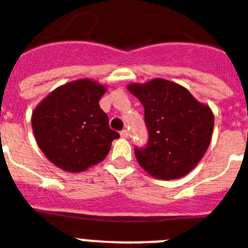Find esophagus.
I'll return each mask as SVG.
<instances>
[{
  "instance_id": "esophagus-1",
  "label": "esophagus",
  "mask_w": 248,
  "mask_h": 248,
  "mask_svg": "<svg viewBox=\"0 0 248 248\" xmlns=\"http://www.w3.org/2000/svg\"><path fill=\"white\" fill-rule=\"evenodd\" d=\"M120 135H121V138H124V139L128 138V131L127 130H122L120 132Z\"/></svg>"
}]
</instances>
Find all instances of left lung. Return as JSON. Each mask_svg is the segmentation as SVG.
<instances>
[{"label":"left lung","instance_id":"1","mask_svg":"<svg viewBox=\"0 0 248 248\" xmlns=\"http://www.w3.org/2000/svg\"><path fill=\"white\" fill-rule=\"evenodd\" d=\"M145 109L149 140L135 148L139 164L159 180H177L191 172L209 148L214 114L188 90L176 82L154 78L130 84Z\"/></svg>","mask_w":248,"mask_h":248}]
</instances>
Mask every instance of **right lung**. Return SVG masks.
<instances>
[{
    "label": "right lung",
    "instance_id": "1",
    "mask_svg": "<svg viewBox=\"0 0 248 248\" xmlns=\"http://www.w3.org/2000/svg\"><path fill=\"white\" fill-rule=\"evenodd\" d=\"M107 88L90 78L58 86L34 109L31 126L39 149L66 172H84L107 156L120 134L99 107Z\"/></svg>",
    "mask_w": 248,
    "mask_h": 248
}]
</instances>
